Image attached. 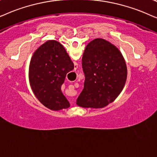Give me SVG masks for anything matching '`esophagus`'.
Listing matches in <instances>:
<instances>
[{"instance_id": "34e87169", "label": "esophagus", "mask_w": 157, "mask_h": 157, "mask_svg": "<svg viewBox=\"0 0 157 157\" xmlns=\"http://www.w3.org/2000/svg\"><path fill=\"white\" fill-rule=\"evenodd\" d=\"M70 103H73V100H70Z\"/></svg>"}]
</instances>
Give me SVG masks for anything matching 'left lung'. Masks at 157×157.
I'll return each mask as SVG.
<instances>
[{
    "label": "left lung",
    "mask_w": 157,
    "mask_h": 157,
    "mask_svg": "<svg viewBox=\"0 0 157 157\" xmlns=\"http://www.w3.org/2000/svg\"><path fill=\"white\" fill-rule=\"evenodd\" d=\"M84 89L77 100L82 108H101L113 102L124 88L127 67L116 46L95 39L86 46L82 59Z\"/></svg>",
    "instance_id": "1"
}]
</instances>
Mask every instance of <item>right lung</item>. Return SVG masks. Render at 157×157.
Here are the masks:
<instances>
[{
	"mask_svg": "<svg viewBox=\"0 0 157 157\" xmlns=\"http://www.w3.org/2000/svg\"><path fill=\"white\" fill-rule=\"evenodd\" d=\"M73 69L74 64L65 49L57 41H47L35 51L29 65V82L35 96L45 107L52 110L70 107L61 86Z\"/></svg>",
	"mask_w": 157,
	"mask_h": 157,
	"instance_id": "right-lung-1",
	"label": "right lung"
}]
</instances>
